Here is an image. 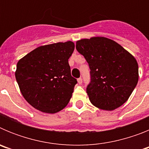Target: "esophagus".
<instances>
[{"mask_svg": "<svg viewBox=\"0 0 149 149\" xmlns=\"http://www.w3.org/2000/svg\"><path fill=\"white\" fill-rule=\"evenodd\" d=\"M77 82H78V84L81 85V84H82V78H81V77H80V78L77 79Z\"/></svg>", "mask_w": 149, "mask_h": 149, "instance_id": "esophagus-1", "label": "esophagus"}]
</instances>
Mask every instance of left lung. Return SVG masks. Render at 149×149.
<instances>
[{"instance_id":"1","label":"left lung","mask_w":149,"mask_h":149,"mask_svg":"<svg viewBox=\"0 0 149 149\" xmlns=\"http://www.w3.org/2000/svg\"><path fill=\"white\" fill-rule=\"evenodd\" d=\"M76 48L91 70V82L86 88L91 103L108 111L125 103L139 80L135 57L116 42L103 36L80 39Z\"/></svg>"}]
</instances>
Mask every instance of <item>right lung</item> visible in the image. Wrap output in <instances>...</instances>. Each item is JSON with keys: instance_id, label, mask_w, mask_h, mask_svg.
<instances>
[{"instance_id": "right-lung-1", "label": "right lung", "mask_w": 149, "mask_h": 149, "mask_svg": "<svg viewBox=\"0 0 149 149\" xmlns=\"http://www.w3.org/2000/svg\"><path fill=\"white\" fill-rule=\"evenodd\" d=\"M72 41L39 46L17 63L15 78L24 99L36 110L54 114L65 108L77 84L68 59Z\"/></svg>"}]
</instances>
